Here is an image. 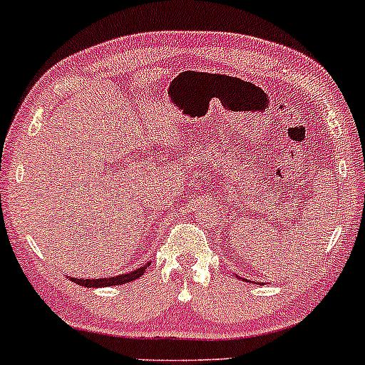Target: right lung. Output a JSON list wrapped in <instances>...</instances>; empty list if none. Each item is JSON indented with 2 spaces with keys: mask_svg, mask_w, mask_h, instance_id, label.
Wrapping results in <instances>:
<instances>
[{
  "mask_svg": "<svg viewBox=\"0 0 365 365\" xmlns=\"http://www.w3.org/2000/svg\"><path fill=\"white\" fill-rule=\"evenodd\" d=\"M147 265H143V267L137 269V271H132V272H128V274H121V276L101 277V279H76V277H71V281L76 282V284L84 286V287L118 286V284H125V282H132V281H135V279H138L140 276H143V272H145Z\"/></svg>",
  "mask_w": 365,
  "mask_h": 365,
  "instance_id": "right-lung-1",
  "label": "right lung"
}]
</instances>
